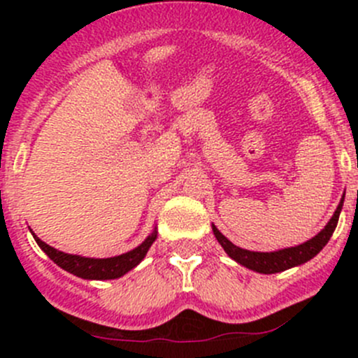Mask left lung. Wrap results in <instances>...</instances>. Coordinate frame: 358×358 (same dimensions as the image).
I'll use <instances>...</instances> for the list:
<instances>
[{
  "label": "left lung",
  "instance_id": "8db88e82",
  "mask_svg": "<svg viewBox=\"0 0 358 358\" xmlns=\"http://www.w3.org/2000/svg\"><path fill=\"white\" fill-rule=\"evenodd\" d=\"M343 201H345V197H343L341 202H339V206L336 208L333 218L329 220L326 229L320 230L313 239L306 241V243L299 244V246H294V248H286L273 252H256V251H249V249L237 248L236 244L230 243V241L227 239V237L223 236L215 225H213V234H215V237L218 239V243L222 244V248L225 249L227 255H229L232 259H236L237 263L246 266V268H251L259 273L284 272V270L292 268V266L301 265V263H306L308 259H312L313 256L319 255V252L322 251V248L329 243L336 225H338L339 213H341V208H343Z\"/></svg>",
  "mask_w": 358,
  "mask_h": 358
}]
</instances>
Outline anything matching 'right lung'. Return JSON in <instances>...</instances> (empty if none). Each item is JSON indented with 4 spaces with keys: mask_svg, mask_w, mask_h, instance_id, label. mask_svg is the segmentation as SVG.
Returning <instances> with one entry per match:
<instances>
[{
    "mask_svg": "<svg viewBox=\"0 0 358 358\" xmlns=\"http://www.w3.org/2000/svg\"><path fill=\"white\" fill-rule=\"evenodd\" d=\"M34 236V234H32ZM157 232L154 230L152 236L147 237L138 248H135L133 251L124 252V255L114 256V258H83V256L76 255H67V252L57 251L55 248L48 246L46 243H43L39 237L34 236L38 246L48 255L50 259L57 263L60 268L67 270V272L74 273V275L81 277V279H90V280H107V279H117V277L124 275L126 272H129L131 268H135L143 258H145L147 251L152 246V243L156 241Z\"/></svg>",
    "mask_w": 358,
    "mask_h": 358,
    "instance_id": "obj_1",
    "label": "right lung"
}]
</instances>
